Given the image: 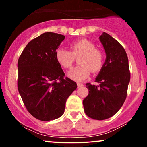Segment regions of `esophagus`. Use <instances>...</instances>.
I'll use <instances>...</instances> for the list:
<instances>
[{"mask_svg":"<svg viewBox=\"0 0 147 147\" xmlns=\"http://www.w3.org/2000/svg\"><path fill=\"white\" fill-rule=\"evenodd\" d=\"M83 84H82V83H77V87L78 88H81V87H82L83 86Z\"/></svg>","mask_w":147,"mask_h":147,"instance_id":"esophagus-1","label":"esophagus"}]
</instances>
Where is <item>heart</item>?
<instances>
[{
    "instance_id": "1",
    "label": "heart",
    "mask_w": 147,
    "mask_h": 147,
    "mask_svg": "<svg viewBox=\"0 0 147 147\" xmlns=\"http://www.w3.org/2000/svg\"><path fill=\"white\" fill-rule=\"evenodd\" d=\"M70 51L63 48H58L55 52V58L61 67L70 69L72 67L76 57L79 58L80 65L68 72V76L77 82H82L93 73L100 71L104 66L105 56L99 48L90 40L82 38L70 44Z\"/></svg>"
}]
</instances>
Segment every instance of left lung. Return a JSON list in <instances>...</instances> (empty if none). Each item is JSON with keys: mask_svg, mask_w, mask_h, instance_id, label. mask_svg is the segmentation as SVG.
Segmentation results:
<instances>
[{"mask_svg": "<svg viewBox=\"0 0 147 147\" xmlns=\"http://www.w3.org/2000/svg\"><path fill=\"white\" fill-rule=\"evenodd\" d=\"M99 39L106 59L95 79L99 85L86 84L89 92L83 104L87 116L104 120L114 115L122 106L127 95L131 73L127 55L122 45L106 32H103Z\"/></svg>", "mask_w": 147, "mask_h": 147, "instance_id": "left-lung-1", "label": "left lung"}]
</instances>
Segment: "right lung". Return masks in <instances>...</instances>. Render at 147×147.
Instances as JSON below:
<instances>
[{"label":"right lung","instance_id":"add662e5","mask_svg":"<svg viewBox=\"0 0 147 147\" xmlns=\"http://www.w3.org/2000/svg\"><path fill=\"white\" fill-rule=\"evenodd\" d=\"M65 36L45 32L28 43L18 61V90L27 110L41 121L63 114L68 97L77 88L57 61L55 52Z\"/></svg>","mask_w":147,"mask_h":147}]
</instances>
